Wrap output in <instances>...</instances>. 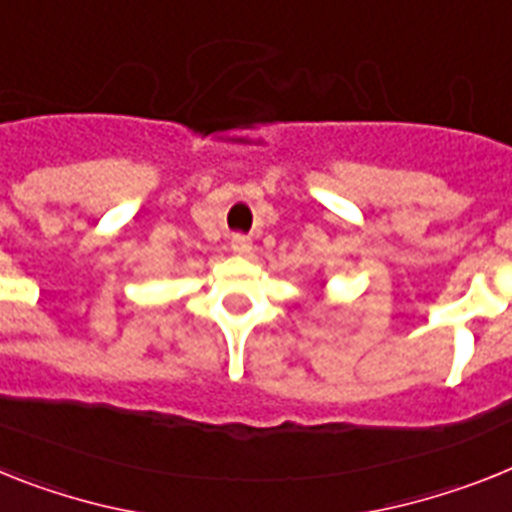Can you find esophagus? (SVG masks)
<instances>
[{"mask_svg":"<svg viewBox=\"0 0 512 512\" xmlns=\"http://www.w3.org/2000/svg\"><path fill=\"white\" fill-rule=\"evenodd\" d=\"M230 248L235 253H248L251 251V238H246V235H232Z\"/></svg>","mask_w":512,"mask_h":512,"instance_id":"esophagus-1","label":"esophagus"}]
</instances>
